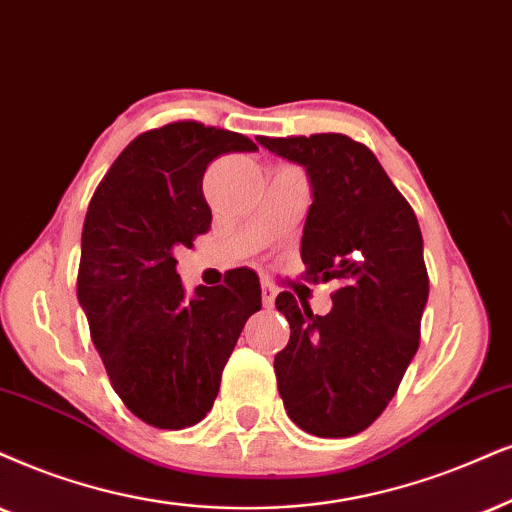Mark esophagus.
<instances>
[{
    "label": "esophagus",
    "mask_w": 512,
    "mask_h": 512,
    "mask_svg": "<svg viewBox=\"0 0 512 512\" xmlns=\"http://www.w3.org/2000/svg\"><path fill=\"white\" fill-rule=\"evenodd\" d=\"M274 300H276V288L271 286V283H262V302H264V307H274Z\"/></svg>",
    "instance_id": "34e87169"
}]
</instances>
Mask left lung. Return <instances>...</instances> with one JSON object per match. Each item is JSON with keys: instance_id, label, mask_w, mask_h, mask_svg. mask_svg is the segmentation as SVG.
I'll use <instances>...</instances> for the list:
<instances>
[{"instance_id": "1", "label": "left lung", "mask_w": 512, "mask_h": 512, "mask_svg": "<svg viewBox=\"0 0 512 512\" xmlns=\"http://www.w3.org/2000/svg\"><path fill=\"white\" fill-rule=\"evenodd\" d=\"M257 141L307 170L304 276L340 283L326 316L293 293L276 297L290 323L274 359L278 394L309 435L352 437L385 411L418 352L430 281L416 212L378 158L345 134Z\"/></svg>"}]
</instances>
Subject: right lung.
I'll list each match as a JSON object with an SVG mask.
<instances>
[{"label": "right lung", "mask_w": 512, "mask_h": 512, "mask_svg": "<svg viewBox=\"0 0 512 512\" xmlns=\"http://www.w3.org/2000/svg\"><path fill=\"white\" fill-rule=\"evenodd\" d=\"M231 151L257 146L196 120L148 129L118 155L84 217L77 300L113 390L160 430L208 416L238 335L262 307L250 269L193 297L177 274L174 255L212 222L203 174Z\"/></svg>", "instance_id": "1"}]
</instances>
